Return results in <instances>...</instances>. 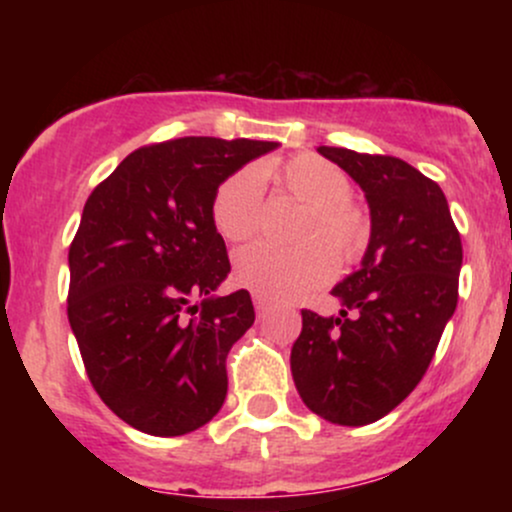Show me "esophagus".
I'll use <instances>...</instances> for the list:
<instances>
[{
    "instance_id": "esophagus-1",
    "label": "esophagus",
    "mask_w": 512,
    "mask_h": 512,
    "mask_svg": "<svg viewBox=\"0 0 512 512\" xmlns=\"http://www.w3.org/2000/svg\"><path fill=\"white\" fill-rule=\"evenodd\" d=\"M252 303H255V308H257V310H264V308H267L269 298H264L262 293H252Z\"/></svg>"
}]
</instances>
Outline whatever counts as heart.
Returning a JSON list of instances; mask_svg holds the SVG:
<instances>
[{
  "label": "heart",
  "instance_id": "obj_1",
  "mask_svg": "<svg viewBox=\"0 0 512 512\" xmlns=\"http://www.w3.org/2000/svg\"><path fill=\"white\" fill-rule=\"evenodd\" d=\"M272 175L284 190L308 204L298 238L303 248H279L274 243H252L236 252V281L245 289L269 298H291L327 284L339 269V258L351 262L368 240V221L351 202V182L342 168L313 154L291 161L245 166L228 175L211 199V221L223 238L240 243L255 236L264 216V178ZM338 252L334 253L333 250Z\"/></svg>",
  "mask_w": 512,
  "mask_h": 512
}]
</instances>
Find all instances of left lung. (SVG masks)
I'll return each mask as SVG.
<instances>
[{"label": "left lung", "instance_id": "1", "mask_svg": "<svg viewBox=\"0 0 512 512\" xmlns=\"http://www.w3.org/2000/svg\"><path fill=\"white\" fill-rule=\"evenodd\" d=\"M366 192L370 240L361 267L334 286L337 317L301 310L291 349L305 407L339 426L390 414L424 378L457 308L462 240L438 182L395 156L317 146Z\"/></svg>", "mask_w": 512, "mask_h": 512}]
</instances>
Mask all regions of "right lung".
<instances>
[{"label": "right lung", "instance_id": "obj_1", "mask_svg": "<svg viewBox=\"0 0 512 512\" xmlns=\"http://www.w3.org/2000/svg\"><path fill=\"white\" fill-rule=\"evenodd\" d=\"M276 146L216 137L142 146L86 199L69 245V325L93 390L137 431L182 436L219 414L226 356L255 308L245 289L214 296L231 262L211 199Z\"/></svg>", "mask_w": 512, "mask_h": 512}]
</instances>
